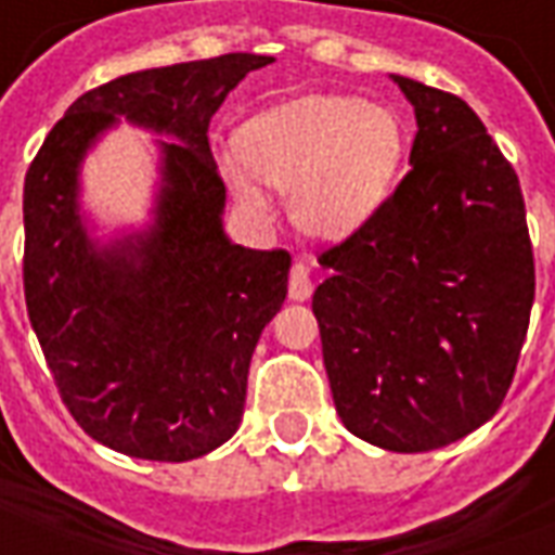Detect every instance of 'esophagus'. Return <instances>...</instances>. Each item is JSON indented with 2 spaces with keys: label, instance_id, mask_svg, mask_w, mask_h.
<instances>
[{
  "label": "esophagus",
  "instance_id": "1",
  "mask_svg": "<svg viewBox=\"0 0 555 555\" xmlns=\"http://www.w3.org/2000/svg\"><path fill=\"white\" fill-rule=\"evenodd\" d=\"M309 294H312V276H309V267L306 264H294L291 267V276H288V297L291 300H309Z\"/></svg>",
  "mask_w": 555,
  "mask_h": 555
}]
</instances>
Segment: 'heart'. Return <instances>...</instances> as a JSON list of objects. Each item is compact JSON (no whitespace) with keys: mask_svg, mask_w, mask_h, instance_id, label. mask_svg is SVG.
Segmentation results:
<instances>
[{"mask_svg":"<svg viewBox=\"0 0 555 555\" xmlns=\"http://www.w3.org/2000/svg\"><path fill=\"white\" fill-rule=\"evenodd\" d=\"M237 151L258 181L291 193L300 229L345 237L392 190L404 159V125L396 109L360 98H306L253 118ZM248 172L231 166L229 181L246 205H261Z\"/></svg>","mask_w":555,"mask_h":555,"instance_id":"b5f03b06","label":"heart"}]
</instances>
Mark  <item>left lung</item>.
<instances>
[{
  "label": "left lung",
  "mask_w": 555,
  "mask_h": 555,
  "mask_svg": "<svg viewBox=\"0 0 555 555\" xmlns=\"http://www.w3.org/2000/svg\"><path fill=\"white\" fill-rule=\"evenodd\" d=\"M416 113L396 193L318 255L326 377L345 428L430 452L485 425L517 372L535 258L512 163L457 94L392 77Z\"/></svg>",
  "instance_id": "1"
}]
</instances>
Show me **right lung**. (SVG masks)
<instances>
[{
	"label": "right lung",
	"mask_w": 555,
	"mask_h": 555,
	"mask_svg": "<svg viewBox=\"0 0 555 555\" xmlns=\"http://www.w3.org/2000/svg\"><path fill=\"white\" fill-rule=\"evenodd\" d=\"M270 55L229 53L86 91L43 139L23 186V291L59 396L91 440L145 461H193L237 430L261 330L288 294L285 249L222 234L225 183L207 127ZM125 114L164 147L158 225L93 249L76 214L78 159Z\"/></svg>",
	"instance_id": "right-lung-1"
}]
</instances>
